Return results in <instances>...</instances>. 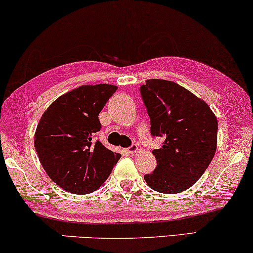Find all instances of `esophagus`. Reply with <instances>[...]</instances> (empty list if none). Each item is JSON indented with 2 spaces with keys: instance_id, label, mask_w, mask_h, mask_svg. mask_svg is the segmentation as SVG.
Returning <instances> with one entry per match:
<instances>
[{
  "instance_id": "34e87169",
  "label": "esophagus",
  "mask_w": 253,
  "mask_h": 253,
  "mask_svg": "<svg viewBox=\"0 0 253 253\" xmlns=\"http://www.w3.org/2000/svg\"><path fill=\"white\" fill-rule=\"evenodd\" d=\"M136 152H138V146L136 144H132L129 148H126V153H129V154H133V153H136Z\"/></svg>"
}]
</instances>
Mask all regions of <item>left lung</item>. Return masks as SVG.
Listing matches in <instances>:
<instances>
[{"mask_svg": "<svg viewBox=\"0 0 253 253\" xmlns=\"http://www.w3.org/2000/svg\"><path fill=\"white\" fill-rule=\"evenodd\" d=\"M140 93L152 136L165 139L152 152L157 168L145 181L161 193L184 191L202 177L215 154L216 116L204 100L174 82L148 79Z\"/></svg>", "mask_w": 253, "mask_h": 253, "instance_id": "obj_1", "label": "left lung"}]
</instances>
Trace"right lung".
I'll use <instances>...</instances> for the list:
<instances>
[{"label":"right lung","mask_w":253,"mask_h":253,"mask_svg":"<svg viewBox=\"0 0 253 253\" xmlns=\"http://www.w3.org/2000/svg\"><path fill=\"white\" fill-rule=\"evenodd\" d=\"M117 86L83 85L58 96L38 123L34 147L47 175L65 191L86 195L98 190L121 154L94 141L99 114Z\"/></svg>","instance_id":"right-lung-1"}]
</instances>
